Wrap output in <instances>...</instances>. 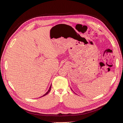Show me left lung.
<instances>
[{
  "label": "left lung",
  "mask_w": 123,
  "mask_h": 123,
  "mask_svg": "<svg viewBox=\"0 0 123 123\" xmlns=\"http://www.w3.org/2000/svg\"><path fill=\"white\" fill-rule=\"evenodd\" d=\"M71 90H72V89H71Z\"/></svg>",
  "instance_id": "left-lung-1"
}]
</instances>
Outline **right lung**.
Listing matches in <instances>:
<instances>
[{
  "instance_id": "1",
  "label": "right lung",
  "mask_w": 123,
  "mask_h": 123,
  "mask_svg": "<svg viewBox=\"0 0 123 123\" xmlns=\"http://www.w3.org/2000/svg\"><path fill=\"white\" fill-rule=\"evenodd\" d=\"M51 85H52V84H51V85H50V87H49V90H48V91L45 93L44 95H43L42 96H41V97H43V96H45V95H46L50 91V90H51Z\"/></svg>"
}]
</instances>
